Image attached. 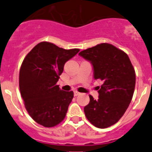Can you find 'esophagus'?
<instances>
[{"label":"esophagus","instance_id":"1","mask_svg":"<svg viewBox=\"0 0 152 152\" xmlns=\"http://www.w3.org/2000/svg\"><path fill=\"white\" fill-rule=\"evenodd\" d=\"M74 94H75V96H78L79 94H80V93L77 92V91H75V92H74Z\"/></svg>","mask_w":152,"mask_h":152}]
</instances>
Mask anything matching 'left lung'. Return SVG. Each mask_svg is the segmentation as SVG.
Instances as JSON below:
<instances>
[{
    "mask_svg": "<svg viewBox=\"0 0 152 152\" xmlns=\"http://www.w3.org/2000/svg\"><path fill=\"white\" fill-rule=\"evenodd\" d=\"M91 61L98 87L99 98L90 95L84 113L90 123L105 129L119 121L129 107L135 86V72L128 55L112 44L100 43L79 53Z\"/></svg>",
    "mask_w": 152,
    "mask_h": 152,
    "instance_id": "8db88e82",
    "label": "left lung"
}]
</instances>
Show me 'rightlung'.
Instances as JSON below:
<instances>
[{
    "label": "right lung",
    "instance_id": "obj_1",
    "mask_svg": "<svg viewBox=\"0 0 152 152\" xmlns=\"http://www.w3.org/2000/svg\"><path fill=\"white\" fill-rule=\"evenodd\" d=\"M79 51L41 42L24 58L19 87L28 113L38 124L54 127L66 116L74 93L62 91L56 84L65 62Z\"/></svg>",
    "mask_w": 152,
    "mask_h": 152
}]
</instances>
